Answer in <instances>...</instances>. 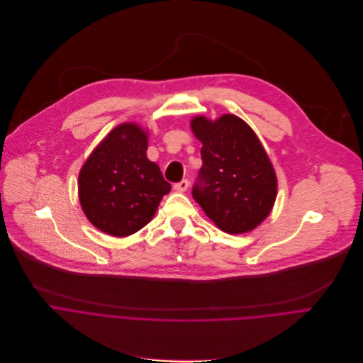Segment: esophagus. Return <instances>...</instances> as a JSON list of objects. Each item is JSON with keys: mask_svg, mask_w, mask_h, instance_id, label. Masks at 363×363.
Segmentation results:
<instances>
[{"mask_svg": "<svg viewBox=\"0 0 363 363\" xmlns=\"http://www.w3.org/2000/svg\"><path fill=\"white\" fill-rule=\"evenodd\" d=\"M173 187H174V190H176V191L183 193V191H186V190H187V187H189V182H187V180H182V182H179V183H176Z\"/></svg>", "mask_w": 363, "mask_h": 363, "instance_id": "obj_1", "label": "esophagus"}]
</instances>
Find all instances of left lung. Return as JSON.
<instances>
[{"mask_svg": "<svg viewBox=\"0 0 363 363\" xmlns=\"http://www.w3.org/2000/svg\"><path fill=\"white\" fill-rule=\"evenodd\" d=\"M203 144V166L193 197L208 219L229 235L256 229L270 214L277 196L273 164L252 127L235 114L190 121Z\"/></svg>", "mask_w": 363, "mask_h": 363, "instance_id": "1", "label": "left lung"}]
</instances>
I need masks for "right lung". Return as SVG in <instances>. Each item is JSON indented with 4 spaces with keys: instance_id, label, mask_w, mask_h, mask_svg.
<instances>
[{
    "instance_id": "1",
    "label": "right lung",
    "mask_w": 363,
    "mask_h": 363,
    "mask_svg": "<svg viewBox=\"0 0 363 363\" xmlns=\"http://www.w3.org/2000/svg\"><path fill=\"white\" fill-rule=\"evenodd\" d=\"M149 130L137 123L114 127L79 174V199L89 222L114 238L146 226L172 190L157 163L147 159Z\"/></svg>"
}]
</instances>
